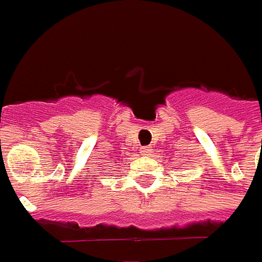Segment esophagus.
Segmentation results:
<instances>
[{
	"label": "esophagus",
	"mask_w": 262,
	"mask_h": 262,
	"mask_svg": "<svg viewBox=\"0 0 262 262\" xmlns=\"http://www.w3.org/2000/svg\"><path fill=\"white\" fill-rule=\"evenodd\" d=\"M141 152H142L144 155H151L152 149L149 146H142V148H141Z\"/></svg>",
	"instance_id": "obj_1"
}]
</instances>
